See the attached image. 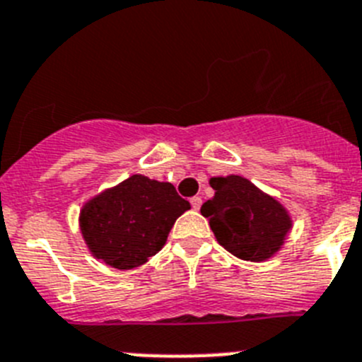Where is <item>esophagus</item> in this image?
I'll list each match as a JSON object with an SVG mask.
<instances>
[{
    "label": "esophagus",
    "mask_w": 362,
    "mask_h": 362,
    "mask_svg": "<svg viewBox=\"0 0 362 362\" xmlns=\"http://www.w3.org/2000/svg\"><path fill=\"white\" fill-rule=\"evenodd\" d=\"M190 203H192V208H194V210H199V208H201V204H203V199L195 195V197L190 199Z\"/></svg>",
    "instance_id": "1"
}]
</instances>
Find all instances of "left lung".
Returning <instances> with one entry per match:
<instances>
[{
  "label": "left lung",
  "instance_id": "obj_1",
  "mask_svg": "<svg viewBox=\"0 0 362 362\" xmlns=\"http://www.w3.org/2000/svg\"><path fill=\"white\" fill-rule=\"evenodd\" d=\"M214 197L201 206L215 238L240 260L265 262L284 247L293 230L289 210L242 175L210 179Z\"/></svg>",
  "mask_w": 362,
  "mask_h": 362
}]
</instances>
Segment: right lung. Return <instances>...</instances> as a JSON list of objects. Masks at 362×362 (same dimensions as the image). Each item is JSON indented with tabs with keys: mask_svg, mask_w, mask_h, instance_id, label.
I'll use <instances>...</instances> for the list:
<instances>
[{
	"mask_svg": "<svg viewBox=\"0 0 362 362\" xmlns=\"http://www.w3.org/2000/svg\"><path fill=\"white\" fill-rule=\"evenodd\" d=\"M190 210L174 185L132 174L84 203L78 228L89 253L115 269H134L167 242L177 217Z\"/></svg>",
	"mask_w": 362,
	"mask_h": 362,
	"instance_id": "right-lung-1",
	"label": "right lung"
}]
</instances>
